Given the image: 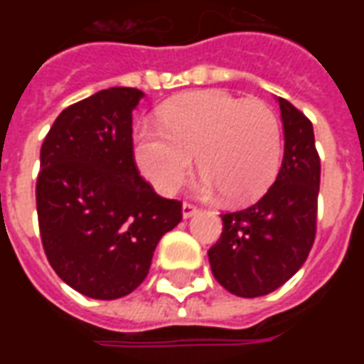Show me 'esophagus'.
<instances>
[{
    "mask_svg": "<svg viewBox=\"0 0 364 364\" xmlns=\"http://www.w3.org/2000/svg\"><path fill=\"white\" fill-rule=\"evenodd\" d=\"M197 213H198L197 206L191 205V203H183V208H181L183 218H191V216H195Z\"/></svg>",
    "mask_w": 364,
    "mask_h": 364,
    "instance_id": "34e87169",
    "label": "esophagus"
}]
</instances>
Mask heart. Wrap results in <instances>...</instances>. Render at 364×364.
<instances>
[{
  "label": "heart",
  "instance_id": "1",
  "mask_svg": "<svg viewBox=\"0 0 364 364\" xmlns=\"http://www.w3.org/2000/svg\"><path fill=\"white\" fill-rule=\"evenodd\" d=\"M195 156L205 171L198 183L205 197L224 193L230 203H253L267 193L281 169V122L263 101L205 90L164 105L161 124L142 122L136 128L138 169L161 195L179 189Z\"/></svg>",
  "mask_w": 364,
  "mask_h": 364
}]
</instances>
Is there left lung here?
Wrapping results in <instances>:
<instances>
[{
    "mask_svg": "<svg viewBox=\"0 0 364 364\" xmlns=\"http://www.w3.org/2000/svg\"><path fill=\"white\" fill-rule=\"evenodd\" d=\"M281 107L284 156L271 189L250 208L222 214L208 250L216 281L236 296H265L304 265L316 237L320 156L312 122L287 99Z\"/></svg>",
    "mask_w": 364,
    "mask_h": 364,
    "instance_id": "obj_1",
    "label": "left lung"
}]
</instances>
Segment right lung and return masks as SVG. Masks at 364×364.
<instances>
[{
	"instance_id": "right-lung-1",
	"label": "right lung",
	"mask_w": 364,
	"mask_h": 364,
	"mask_svg": "<svg viewBox=\"0 0 364 364\" xmlns=\"http://www.w3.org/2000/svg\"><path fill=\"white\" fill-rule=\"evenodd\" d=\"M144 93L109 87L60 112L41 148L36 213L46 257L83 296L114 300L140 287L181 203L138 173L132 111Z\"/></svg>"
}]
</instances>
